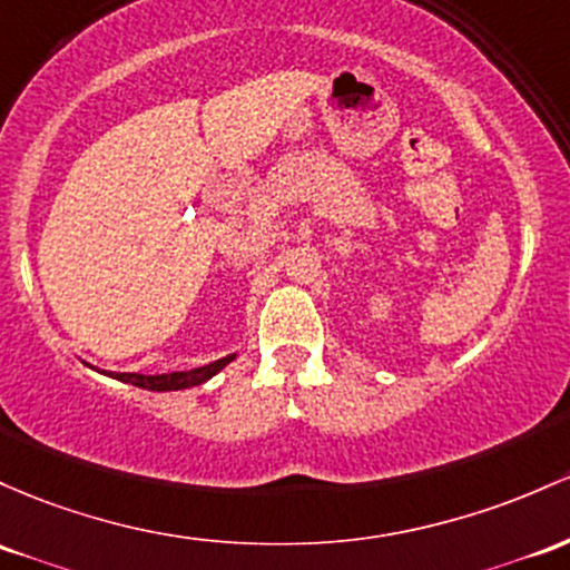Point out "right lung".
Returning a JSON list of instances; mask_svg holds the SVG:
<instances>
[{"instance_id":"1","label":"right lung","mask_w":570,"mask_h":570,"mask_svg":"<svg viewBox=\"0 0 570 570\" xmlns=\"http://www.w3.org/2000/svg\"><path fill=\"white\" fill-rule=\"evenodd\" d=\"M235 356H222V360L210 362V365L197 367V371L189 373H161V376H142V373H116L118 381H127V384L140 386V390L151 392H170V390H189V386L203 384L210 376H216L224 365H229Z\"/></svg>"}]
</instances>
